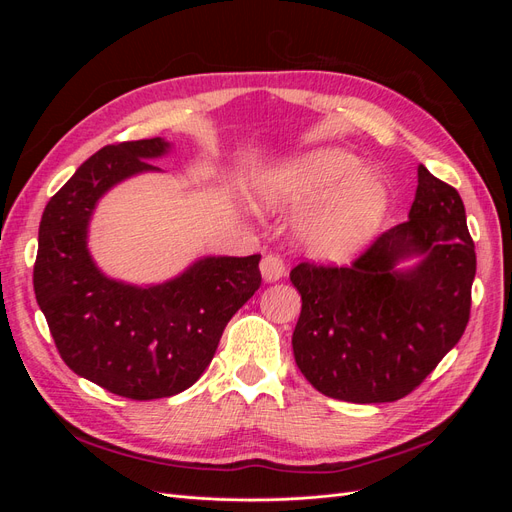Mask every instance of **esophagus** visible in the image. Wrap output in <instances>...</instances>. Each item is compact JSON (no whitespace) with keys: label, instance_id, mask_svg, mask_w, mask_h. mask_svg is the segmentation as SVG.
<instances>
[{"label":"esophagus","instance_id":"esophagus-1","mask_svg":"<svg viewBox=\"0 0 512 512\" xmlns=\"http://www.w3.org/2000/svg\"><path fill=\"white\" fill-rule=\"evenodd\" d=\"M260 273L265 277V282H277L286 273L284 260L277 254H267L260 262Z\"/></svg>","mask_w":512,"mask_h":512}]
</instances>
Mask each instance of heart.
I'll return each instance as SVG.
<instances>
[{
	"label": "heart",
	"mask_w": 512,
	"mask_h": 512,
	"mask_svg": "<svg viewBox=\"0 0 512 512\" xmlns=\"http://www.w3.org/2000/svg\"><path fill=\"white\" fill-rule=\"evenodd\" d=\"M262 200L275 209L309 207L299 224L303 245L322 260L359 254L384 218L389 192L384 181L339 149H318L265 177Z\"/></svg>",
	"instance_id": "1"
}]
</instances>
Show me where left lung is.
I'll list each match as a JSON object with an SVG mask.
<instances>
[{"mask_svg":"<svg viewBox=\"0 0 512 512\" xmlns=\"http://www.w3.org/2000/svg\"><path fill=\"white\" fill-rule=\"evenodd\" d=\"M408 218L350 267L290 271L303 301L294 361L322 395L352 404L406 397L468 327L476 252L459 192L421 164ZM412 255L422 256L416 268L396 269Z\"/></svg>","mask_w":512,"mask_h":512,"instance_id":"obj_1","label":"left lung"}]
</instances>
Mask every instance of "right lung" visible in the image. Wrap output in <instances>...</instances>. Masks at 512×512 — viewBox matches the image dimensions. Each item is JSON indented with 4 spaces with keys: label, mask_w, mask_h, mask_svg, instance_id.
<instances>
[{
    "label": "right lung",
    "mask_w": 512,
    "mask_h": 512,
    "mask_svg": "<svg viewBox=\"0 0 512 512\" xmlns=\"http://www.w3.org/2000/svg\"><path fill=\"white\" fill-rule=\"evenodd\" d=\"M170 143L106 145L46 205L34 290L64 363L115 395L147 401L177 395L203 376L228 320L260 288V254L207 256L175 280L132 286L106 277L87 250L98 200L147 170Z\"/></svg>",
    "instance_id": "right-lung-1"
}]
</instances>
